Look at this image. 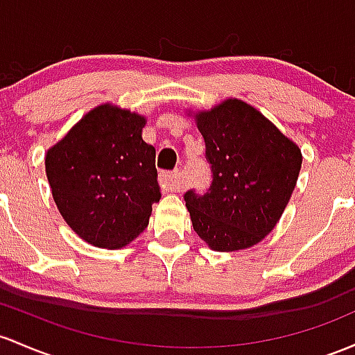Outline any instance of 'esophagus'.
Listing matches in <instances>:
<instances>
[{"mask_svg": "<svg viewBox=\"0 0 355 355\" xmlns=\"http://www.w3.org/2000/svg\"><path fill=\"white\" fill-rule=\"evenodd\" d=\"M158 182L166 190H180V180H178V170L175 171H159Z\"/></svg>", "mask_w": 355, "mask_h": 355, "instance_id": "esophagus-1", "label": "esophagus"}]
</instances>
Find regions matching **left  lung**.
Wrapping results in <instances>:
<instances>
[{
	"label": "left lung",
	"mask_w": 355,
	"mask_h": 355,
	"mask_svg": "<svg viewBox=\"0 0 355 355\" xmlns=\"http://www.w3.org/2000/svg\"><path fill=\"white\" fill-rule=\"evenodd\" d=\"M212 184L190 189L185 204L193 231L214 251L258 244L282 217L302 168V151L258 109L227 99L198 112Z\"/></svg>",
	"instance_id": "left-lung-1"
}]
</instances>
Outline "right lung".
<instances>
[{"label":"right lung","instance_id":"add662e5","mask_svg":"<svg viewBox=\"0 0 355 355\" xmlns=\"http://www.w3.org/2000/svg\"><path fill=\"white\" fill-rule=\"evenodd\" d=\"M145 118L104 104L84 116L45 158L62 217L97 248L118 249L141 234L159 200L155 148Z\"/></svg>","mask_w":355,"mask_h":355}]
</instances>
